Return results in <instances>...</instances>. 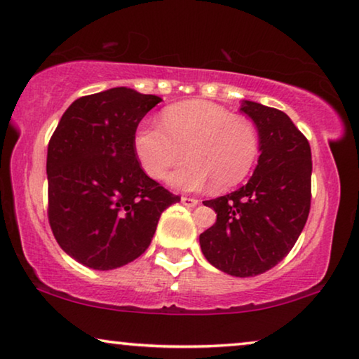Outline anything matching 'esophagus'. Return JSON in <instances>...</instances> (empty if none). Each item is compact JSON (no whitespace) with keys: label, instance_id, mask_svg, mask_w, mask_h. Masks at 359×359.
Returning <instances> with one entry per match:
<instances>
[{"label":"esophagus","instance_id":"34e87169","mask_svg":"<svg viewBox=\"0 0 359 359\" xmlns=\"http://www.w3.org/2000/svg\"><path fill=\"white\" fill-rule=\"evenodd\" d=\"M180 201H182V205L189 206V208H194V206H196V205L200 203L198 200H196V198H191V196H182Z\"/></svg>","mask_w":359,"mask_h":359}]
</instances>
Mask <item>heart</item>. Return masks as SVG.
<instances>
[{"label":"heart","instance_id":"obj_1","mask_svg":"<svg viewBox=\"0 0 359 359\" xmlns=\"http://www.w3.org/2000/svg\"><path fill=\"white\" fill-rule=\"evenodd\" d=\"M135 153L151 179L161 180L185 158L189 163L169 177L179 190H215L239 185L260 154L259 130L249 118L232 115L208 100H185L165 107L159 125L144 123L135 133Z\"/></svg>","mask_w":359,"mask_h":359}]
</instances>
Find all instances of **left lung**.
Segmentation results:
<instances>
[{"mask_svg":"<svg viewBox=\"0 0 359 359\" xmlns=\"http://www.w3.org/2000/svg\"><path fill=\"white\" fill-rule=\"evenodd\" d=\"M260 135L259 165L247 185L205 201L218 213L200 234L201 252L232 276H255L281 262L294 247L311 210L309 141L285 112L244 100Z\"/></svg>","mask_w":359,"mask_h":359,"instance_id":"obj_1","label":"left lung"}]
</instances>
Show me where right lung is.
Instances as JSON below:
<instances>
[{
    "label": "right lung",
    "instance_id": "obj_1",
    "mask_svg": "<svg viewBox=\"0 0 359 359\" xmlns=\"http://www.w3.org/2000/svg\"><path fill=\"white\" fill-rule=\"evenodd\" d=\"M161 99L128 88L83 95L48 141V223L69 257L94 270L127 265L151 244L179 195L146 175L135 153L141 118Z\"/></svg>",
    "mask_w": 359,
    "mask_h": 359
}]
</instances>
